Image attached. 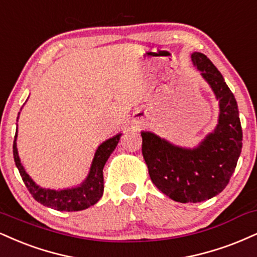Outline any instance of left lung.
Here are the masks:
<instances>
[{"mask_svg": "<svg viewBox=\"0 0 257 257\" xmlns=\"http://www.w3.org/2000/svg\"><path fill=\"white\" fill-rule=\"evenodd\" d=\"M193 63L211 85L220 106L215 131L197 148L176 147L148 132H142V156L158 189L177 202H201L225 189L242 151L243 133L237 101L220 72L201 52Z\"/></svg>", "mask_w": 257, "mask_h": 257, "instance_id": "left-lung-1", "label": "left lung"}]
</instances>
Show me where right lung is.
<instances>
[{
	"label": "right lung",
	"instance_id": "add662e5",
	"mask_svg": "<svg viewBox=\"0 0 257 257\" xmlns=\"http://www.w3.org/2000/svg\"><path fill=\"white\" fill-rule=\"evenodd\" d=\"M120 134L116 135L112 139L103 142L98 147L97 152L92 163L91 171H89L88 177L86 181L78 188L64 190H51L44 189L37 185L35 182L31 179L29 175L26 174L23 165H21L19 156H18L17 150V133L14 137L13 144V156L14 162L19 170L21 178H23L25 185L29 189L33 199L42 203L46 207L57 209V211L66 212H76L82 211V209L88 208L97 203L104 191V177H103V168L109 159L110 154L115 151L117 144L119 142Z\"/></svg>",
	"mask_w": 257,
	"mask_h": 257
}]
</instances>
